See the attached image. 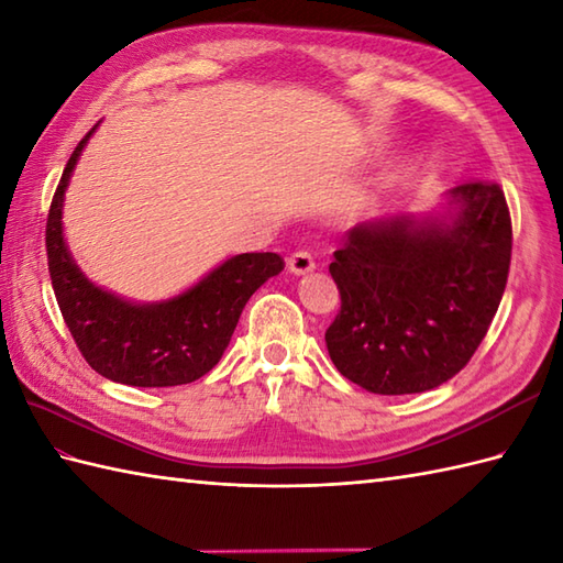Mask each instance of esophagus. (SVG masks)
I'll use <instances>...</instances> for the list:
<instances>
[{
  "label": "esophagus",
  "instance_id": "obj_1",
  "mask_svg": "<svg viewBox=\"0 0 563 563\" xmlns=\"http://www.w3.org/2000/svg\"><path fill=\"white\" fill-rule=\"evenodd\" d=\"M313 268H317V264H313L309 252H295L290 258H287V271H290L292 276H307V273H311Z\"/></svg>",
  "mask_w": 563,
  "mask_h": 563
}]
</instances>
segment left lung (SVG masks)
Masks as SVG:
<instances>
[{
	"label": "left lung",
	"mask_w": 563,
	"mask_h": 563,
	"mask_svg": "<svg viewBox=\"0 0 563 563\" xmlns=\"http://www.w3.org/2000/svg\"><path fill=\"white\" fill-rule=\"evenodd\" d=\"M329 266L341 313L325 347L352 384L422 394L475 355L504 297L511 216L499 185L453 187L424 213H386L345 232Z\"/></svg>",
	"instance_id": "obj_1"
}]
</instances>
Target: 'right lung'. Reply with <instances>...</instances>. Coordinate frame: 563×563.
<instances>
[{
  "instance_id": "1",
  "label": "right lung",
  "mask_w": 563,
  "mask_h": 563,
  "mask_svg": "<svg viewBox=\"0 0 563 563\" xmlns=\"http://www.w3.org/2000/svg\"><path fill=\"white\" fill-rule=\"evenodd\" d=\"M98 124L71 153L49 206L45 244L57 305L78 350L100 376L139 388L191 384L220 362L244 305L285 264L273 252L230 256L161 302H134L96 285L69 252L62 216L76 163Z\"/></svg>"
}]
</instances>
